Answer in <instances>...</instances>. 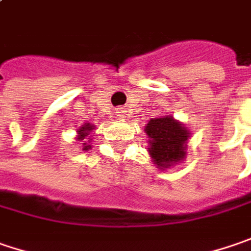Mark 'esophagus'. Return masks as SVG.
<instances>
[{
  "label": "esophagus",
  "instance_id": "obj_1",
  "mask_svg": "<svg viewBox=\"0 0 251 251\" xmlns=\"http://www.w3.org/2000/svg\"><path fill=\"white\" fill-rule=\"evenodd\" d=\"M117 113H119V116L121 117V119H124V117H126V110H124V108H119V110H117Z\"/></svg>",
  "mask_w": 251,
  "mask_h": 251
}]
</instances>
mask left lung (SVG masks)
<instances>
[{"label":"left lung","instance_id":"obj_1","mask_svg":"<svg viewBox=\"0 0 251 251\" xmlns=\"http://www.w3.org/2000/svg\"><path fill=\"white\" fill-rule=\"evenodd\" d=\"M145 132L150 137L148 151L158 167L167 168L185 158L189 131L171 116L152 119L147 124Z\"/></svg>","mask_w":251,"mask_h":251}]
</instances>
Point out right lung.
<instances>
[{
	"label": "right lung",
	"mask_w": 251,
	"mask_h": 251,
	"mask_svg": "<svg viewBox=\"0 0 251 251\" xmlns=\"http://www.w3.org/2000/svg\"><path fill=\"white\" fill-rule=\"evenodd\" d=\"M92 130H93V126H90V124H86V126H83L82 128H79V134H80V135L77 137V140H80V141H82V140H84V138L89 135V132L92 131ZM86 144H87V143L84 141V143H83V145H84V147H83V150H87V148L90 147V145H86Z\"/></svg>",
	"instance_id": "add662e5"
}]
</instances>
